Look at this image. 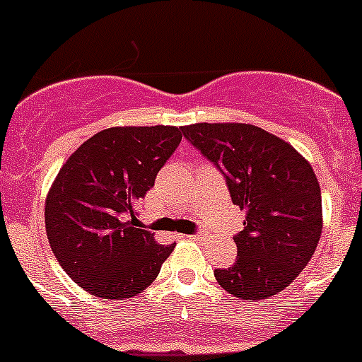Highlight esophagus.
I'll list each match as a JSON object with an SVG mask.
<instances>
[{
    "label": "esophagus",
    "mask_w": 362,
    "mask_h": 362,
    "mask_svg": "<svg viewBox=\"0 0 362 362\" xmlns=\"http://www.w3.org/2000/svg\"><path fill=\"white\" fill-rule=\"evenodd\" d=\"M188 239H194V241H201V239H204L203 233H194V235H188Z\"/></svg>",
    "instance_id": "34e87169"
}]
</instances>
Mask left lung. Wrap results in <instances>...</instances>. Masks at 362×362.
Segmentation results:
<instances>
[{
	"label": "left lung",
	"instance_id": "8db88e82",
	"mask_svg": "<svg viewBox=\"0 0 362 362\" xmlns=\"http://www.w3.org/2000/svg\"><path fill=\"white\" fill-rule=\"evenodd\" d=\"M183 136L226 177L232 203L245 210L233 241L238 259L214 272L233 297L276 296L305 270L322 230L321 187L290 143L248 123H194Z\"/></svg>",
	"mask_w": 362,
	"mask_h": 362
}]
</instances>
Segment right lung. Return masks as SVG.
<instances>
[{"label":"right lung","mask_w":362,"mask_h":362,"mask_svg":"<svg viewBox=\"0 0 362 362\" xmlns=\"http://www.w3.org/2000/svg\"><path fill=\"white\" fill-rule=\"evenodd\" d=\"M177 127H112L94 134L57 172L45 228L57 263L101 299H130L158 277L175 245L139 225L136 204L181 143Z\"/></svg>","instance_id":"add662e5"}]
</instances>
